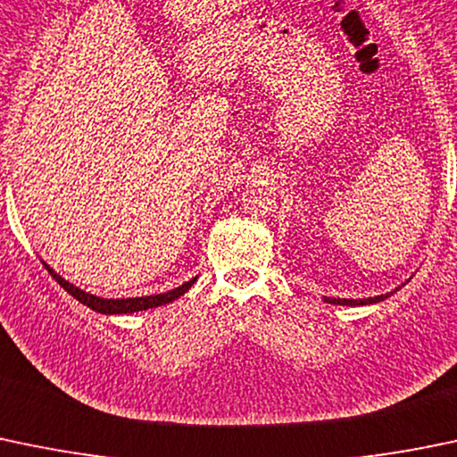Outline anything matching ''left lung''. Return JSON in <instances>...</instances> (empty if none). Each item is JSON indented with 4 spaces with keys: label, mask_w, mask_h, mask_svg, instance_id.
<instances>
[{
    "label": "left lung",
    "mask_w": 457,
    "mask_h": 457,
    "mask_svg": "<svg viewBox=\"0 0 457 457\" xmlns=\"http://www.w3.org/2000/svg\"><path fill=\"white\" fill-rule=\"evenodd\" d=\"M389 295H380V297H371V299H332L328 297V303H337V305H368V303H378V301L387 299Z\"/></svg>",
    "instance_id": "left-lung-1"
}]
</instances>
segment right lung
<instances>
[{
	"label": "right lung",
	"instance_id": "add662e5",
	"mask_svg": "<svg viewBox=\"0 0 457 457\" xmlns=\"http://www.w3.org/2000/svg\"><path fill=\"white\" fill-rule=\"evenodd\" d=\"M46 268H48V272L53 275V279H56V284H59L61 288L68 290V293L77 301H81L83 305H87V308L96 310V312H103V314H123V312H138V310H147V308H158V305H164L169 303V301L182 297V295L195 284V277H194V279L187 281V284L178 286L176 290H169V293H162V295H149V297H136V299H103V297H94V295H89L86 290L77 288V286H72L70 281H65L63 277L56 275L50 266Z\"/></svg>",
	"mask_w": 457,
	"mask_h": 457
}]
</instances>
